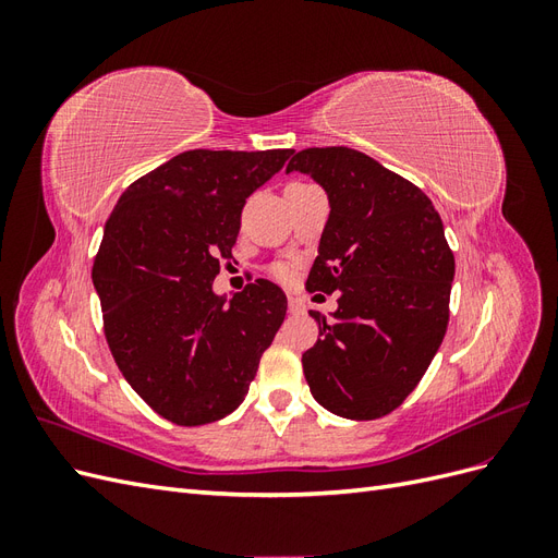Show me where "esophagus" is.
I'll use <instances>...</instances> for the list:
<instances>
[{"label": "esophagus", "instance_id": "obj_1", "mask_svg": "<svg viewBox=\"0 0 558 558\" xmlns=\"http://www.w3.org/2000/svg\"><path fill=\"white\" fill-rule=\"evenodd\" d=\"M289 312L291 314H305V302H302L298 295H289Z\"/></svg>", "mask_w": 558, "mask_h": 558}]
</instances>
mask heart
<instances>
[{"mask_svg":"<svg viewBox=\"0 0 558 558\" xmlns=\"http://www.w3.org/2000/svg\"><path fill=\"white\" fill-rule=\"evenodd\" d=\"M272 275L277 277V279H281V281H286V279H289V267H286V265H275L272 267Z\"/></svg>","mask_w":558,"mask_h":558,"instance_id":"obj_1","label":"heart"}]
</instances>
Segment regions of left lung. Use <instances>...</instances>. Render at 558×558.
I'll list each match as a JSON object with an SVG mask.
<instances>
[{
  "mask_svg": "<svg viewBox=\"0 0 558 558\" xmlns=\"http://www.w3.org/2000/svg\"><path fill=\"white\" fill-rule=\"evenodd\" d=\"M286 172L310 174L330 202L307 289L337 291L302 369L318 404L369 421L408 398L449 324L453 253L428 195L347 146L293 150Z\"/></svg>",
  "mask_w": 558,
  "mask_h": 558,
  "instance_id": "obj_1",
  "label": "left lung"
}]
</instances>
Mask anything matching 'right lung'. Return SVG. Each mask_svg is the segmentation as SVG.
Wrapping results in <instances>:
<instances>
[{"label":"right lung","mask_w":558,"mask_h":558,"mask_svg":"<svg viewBox=\"0 0 558 558\" xmlns=\"http://www.w3.org/2000/svg\"><path fill=\"white\" fill-rule=\"evenodd\" d=\"M291 148L174 156L128 185L93 265L111 356L150 410L205 426L238 410L286 316L277 283L256 279L216 295L246 197Z\"/></svg>","instance_id":"1"}]
</instances>
